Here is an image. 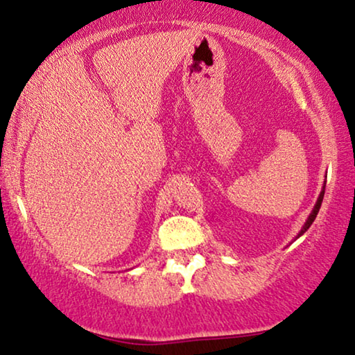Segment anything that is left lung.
<instances>
[{
    "mask_svg": "<svg viewBox=\"0 0 355 355\" xmlns=\"http://www.w3.org/2000/svg\"><path fill=\"white\" fill-rule=\"evenodd\" d=\"M323 193H325V187H323V190H322V193L318 195V200H317V203H315V207H314V209H312V213H311V216L309 218H307V220H306V224L302 225V229H301V232H300V235H302L306 232L307 229L311 227V224L314 223V219L317 218V213H318V209H320V207H322V200H323ZM300 235H297V237H300Z\"/></svg>",
    "mask_w": 355,
    "mask_h": 355,
    "instance_id": "1",
    "label": "left lung"
}]
</instances>
